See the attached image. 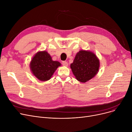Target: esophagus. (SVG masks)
Instances as JSON below:
<instances>
[{"label": "esophagus", "instance_id": "esophagus-1", "mask_svg": "<svg viewBox=\"0 0 132 132\" xmlns=\"http://www.w3.org/2000/svg\"><path fill=\"white\" fill-rule=\"evenodd\" d=\"M62 65L63 66H68V63H67V61H62Z\"/></svg>", "mask_w": 132, "mask_h": 132}]
</instances>
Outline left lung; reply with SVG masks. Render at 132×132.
I'll return each mask as SVG.
<instances>
[{
    "label": "left lung",
    "mask_w": 132,
    "mask_h": 132,
    "mask_svg": "<svg viewBox=\"0 0 132 132\" xmlns=\"http://www.w3.org/2000/svg\"><path fill=\"white\" fill-rule=\"evenodd\" d=\"M100 66V60L95 53L84 50L77 53L70 66L76 79L82 83H85L95 77L98 72Z\"/></svg>",
    "instance_id": "1"
}]
</instances>
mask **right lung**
<instances>
[{
  "instance_id": "right-lung-1",
  "label": "right lung",
  "mask_w": 132,
  "mask_h": 132,
  "mask_svg": "<svg viewBox=\"0 0 132 132\" xmlns=\"http://www.w3.org/2000/svg\"><path fill=\"white\" fill-rule=\"evenodd\" d=\"M61 65L58 61H53L46 51H38L31 59L29 66L32 74L41 81L50 80L58 67Z\"/></svg>"
}]
</instances>
